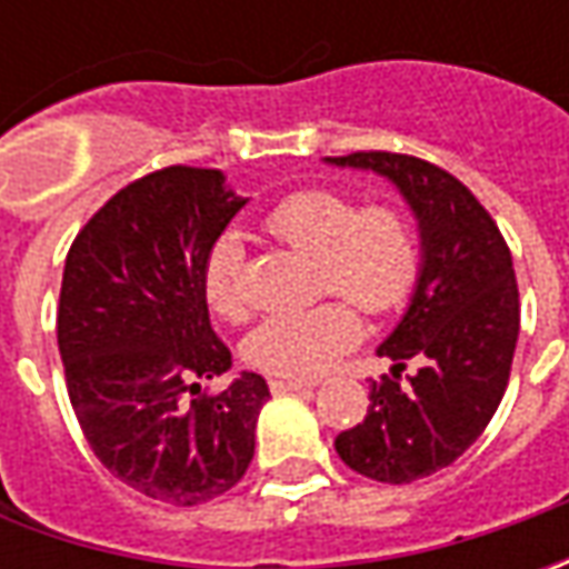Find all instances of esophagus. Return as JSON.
Masks as SVG:
<instances>
[{
  "instance_id": "esophagus-1",
  "label": "esophagus",
  "mask_w": 569,
  "mask_h": 569,
  "mask_svg": "<svg viewBox=\"0 0 569 569\" xmlns=\"http://www.w3.org/2000/svg\"><path fill=\"white\" fill-rule=\"evenodd\" d=\"M272 392H313L317 382L310 380H269Z\"/></svg>"
}]
</instances>
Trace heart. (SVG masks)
Instances as JSON below:
<instances>
[{
  "mask_svg": "<svg viewBox=\"0 0 569 569\" xmlns=\"http://www.w3.org/2000/svg\"><path fill=\"white\" fill-rule=\"evenodd\" d=\"M266 230L288 250L313 259L319 295H341L363 313L399 310L421 272L415 221L399 206H363L339 189L313 187L284 196L266 214ZM202 295L218 317L240 322L250 313L243 256L221 237L206 259ZM361 341V319L345 300L259 322L247 339V361L278 377H319Z\"/></svg>",
  "mask_w": 569,
  "mask_h": 569,
  "instance_id": "b5f03b06",
  "label": "heart"
}]
</instances>
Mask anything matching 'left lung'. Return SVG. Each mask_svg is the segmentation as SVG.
Masks as SVG:
<instances>
[{"instance_id": "8db88e82", "label": "left lung", "mask_w": 569, "mask_h": 569, "mask_svg": "<svg viewBox=\"0 0 569 569\" xmlns=\"http://www.w3.org/2000/svg\"><path fill=\"white\" fill-rule=\"evenodd\" d=\"M326 161L392 180L421 230L415 297L377 351L396 363L392 377L373 380L363 421L336 437L348 469L408 485L452 466L507 392L519 336L513 256L488 208L443 167L392 151ZM408 360L419 370L402 383Z\"/></svg>"}]
</instances>
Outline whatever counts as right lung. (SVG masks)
Segmentation results:
<instances>
[{
    "label": "right lung",
    "mask_w": 569,
    "mask_h": 569,
    "mask_svg": "<svg viewBox=\"0 0 569 569\" xmlns=\"http://www.w3.org/2000/svg\"><path fill=\"white\" fill-rule=\"evenodd\" d=\"M243 206L221 170L164 167L103 202L66 256L56 339L78 425L103 469L158 503L214 500L252 462L266 380L202 392L230 370L202 272Z\"/></svg>",
    "instance_id": "right-lung-1"
}]
</instances>
